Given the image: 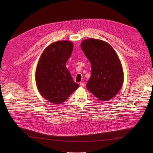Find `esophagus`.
Returning a JSON list of instances; mask_svg holds the SVG:
<instances>
[{
  "label": "esophagus",
  "mask_w": 153,
  "mask_h": 153,
  "mask_svg": "<svg viewBox=\"0 0 153 153\" xmlns=\"http://www.w3.org/2000/svg\"><path fill=\"white\" fill-rule=\"evenodd\" d=\"M80 85H81V87H84V86L85 85V84H84V82H80Z\"/></svg>",
  "instance_id": "esophagus-1"
}]
</instances>
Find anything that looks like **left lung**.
<instances>
[{"label":"left lung","mask_w":153,"mask_h":153,"mask_svg":"<svg viewBox=\"0 0 153 153\" xmlns=\"http://www.w3.org/2000/svg\"><path fill=\"white\" fill-rule=\"evenodd\" d=\"M81 48L91 64V77L87 89L102 101L111 99L123 83V71L118 56L108 43L89 38L82 42Z\"/></svg>","instance_id":"1"}]
</instances>
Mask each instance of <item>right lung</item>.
Returning <instances> with one entry per match:
<instances>
[{
    "label": "right lung",
    "instance_id": "add662e5",
    "mask_svg": "<svg viewBox=\"0 0 153 153\" xmlns=\"http://www.w3.org/2000/svg\"><path fill=\"white\" fill-rule=\"evenodd\" d=\"M73 46V43L66 40L54 42L45 48L39 59L35 73L38 90L53 103L65 102L79 87L66 66Z\"/></svg>",
    "mask_w": 153,
    "mask_h": 153
}]
</instances>
